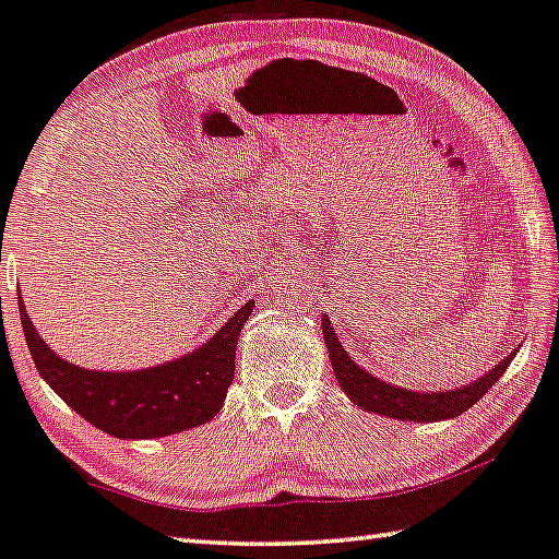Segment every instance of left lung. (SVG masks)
Wrapping results in <instances>:
<instances>
[{"label": "left lung", "mask_w": 559, "mask_h": 559, "mask_svg": "<svg viewBox=\"0 0 559 559\" xmlns=\"http://www.w3.org/2000/svg\"><path fill=\"white\" fill-rule=\"evenodd\" d=\"M321 329L323 341H326L329 346L331 366L333 371H336L338 384L346 391L348 399H354V404H359L366 412L394 416V419L402 421H441L464 414L495 386V381L507 371V366H510L514 356H507V359L499 361L492 371L485 373V377L477 381H472L469 386L456 391H439V394L437 391L435 394H419V391L391 386L386 381H379L377 377H371V373L359 369V366L352 361V356L344 352V346H341L338 336L333 333V326L326 316L321 319Z\"/></svg>", "instance_id": "obj_1"}]
</instances>
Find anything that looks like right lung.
<instances>
[{
    "instance_id": "obj_1",
    "label": "right lung",
    "mask_w": 559,
    "mask_h": 559,
    "mask_svg": "<svg viewBox=\"0 0 559 559\" xmlns=\"http://www.w3.org/2000/svg\"><path fill=\"white\" fill-rule=\"evenodd\" d=\"M253 311L248 301L215 336L178 361L143 371H87L62 361L39 338L24 304V338L39 377L93 427L118 439H155L211 421L236 373L238 333Z\"/></svg>"
}]
</instances>
